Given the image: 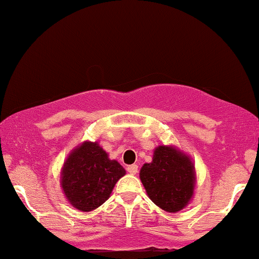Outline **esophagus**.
<instances>
[{
	"instance_id": "obj_1",
	"label": "esophagus",
	"mask_w": 259,
	"mask_h": 259,
	"mask_svg": "<svg viewBox=\"0 0 259 259\" xmlns=\"http://www.w3.org/2000/svg\"><path fill=\"white\" fill-rule=\"evenodd\" d=\"M138 165L136 164H132V165H129V167L126 168V170H127V173H130L132 175H135L136 173H138Z\"/></svg>"
}]
</instances>
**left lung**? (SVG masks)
<instances>
[{
	"instance_id": "obj_1",
	"label": "left lung",
	"mask_w": 259,
	"mask_h": 259,
	"mask_svg": "<svg viewBox=\"0 0 259 259\" xmlns=\"http://www.w3.org/2000/svg\"><path fill=\"white\" fill-rule=\"evenodd\" d=\"M140 179L151 201L165 212H179L194 196V163L174 146L157 147L152 162L142 165Z\"/></svg>"
}]
</instances>
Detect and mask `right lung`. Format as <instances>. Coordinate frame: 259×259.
<instances>
[{
	"label": "right lung",
	"mask_w": 259,
	"mask_h": 259,
	"mask_svg": "<svg viewBox=\"0 0 259 259\" xmlns=\"http://www.w3.org/2000/svg\"><path fill=\"white\" fill-rule=\"evenodd\" d=\"M124 175L125 169L109 159L99 142L85 141L64 162L61 185L74 208L90 212L108 200L115 183Z\"/></svg>",
	"instance_id": "right-lung-1"
}]
</instances>
